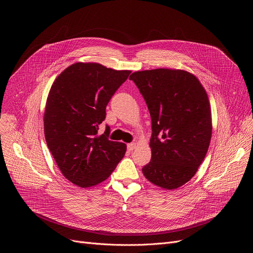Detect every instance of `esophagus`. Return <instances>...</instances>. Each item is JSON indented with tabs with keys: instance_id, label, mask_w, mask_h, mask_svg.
<instances>
[{
	"instance_id": "34e87169",
	"label": "esophagus",
	"mask_w": 253,
	"mask_h": 253,
	"mask_svg": "<svg viewBox=\"0 0 253 253\" xmlns=\"http://www.w3.org/2000/svg\"><path fill=\"white\" fill-rule=\"evenodd\" d=\"M127 148L129 151H133L135 148H136V143L135 142H132V143H129L127 145Z\"/></svg>"
}]
</instances>
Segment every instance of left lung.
<instances>
[{
	"label": "left lung",
	"instance_id": "left-lung-1",
	"mask_svg": "<svg viewBox=\"0 0 253 253\" xmlns=\"http://www.w3.org/2000/svg\"><path fill=\"white\" fill-rule=\"evenodd\" d=\"M129 79L145 99L152 120L151 161L142 172L163 189L181 187L197 172L210 144L207 93L195 75L181 69L137 71Z\"/></svg>",
	"mask_w": 253,
	"mask_h": 253
}]
</instances>
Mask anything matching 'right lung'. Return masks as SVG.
Listing matches in <instances>:
<instances>
[{"mask_svg":"<svg viewBox=\"0 0 253 253\" xmlns=\"http://www.w3.org/2000/svg\"><path fill=\"white\" fill-rule=\"evenodd\" d=\"M130 70H114L99 63L77 62L66 68L49 91L44 133L61 173L78 187L103 182L124 157L126 144L99 135L106 106L127 80Z\"/></svg>","mask_w":253,"mask_h":253,"instance_id":"1","label":"right lung"}]
</instances>
